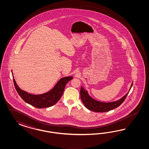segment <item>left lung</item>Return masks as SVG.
Here are the masks:
<instances>
[{"mask_svg": "<svg viewBox=\"0 0 149 149\" xmlns=\"http://www.w3.org/2000/svg\"><path fill=\"white\" fill-rule=\"evenodd\" d=\"M133 85V82L131 85V87ZM129 92L127 93L126 95H124L122 98L119 99L117 101L113 102L110 103H104L97 101L95 99H92L90 96L88 95L87 92L82 87H81L80 89V96L82 103L85 105L87 108L91 111H95V112H99V113H104L111 110L113 109L119 107L124 100L126 99L127 95H128Z\"/></svg>", "mask_w": 149, "mask_h": 149, "instance_id": "8db88e82", "label": "left lung"}]
</instances>
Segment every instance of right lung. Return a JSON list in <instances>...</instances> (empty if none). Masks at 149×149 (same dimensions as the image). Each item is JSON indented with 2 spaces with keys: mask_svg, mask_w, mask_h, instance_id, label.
<instances>
[{
  "mask_svg": "<svg viewBox=\"0 0 149 149\" xmlns=\"http://www.w3.org/2000/svg\"><path fill=\"white\" fill-rule=\"evenodd\" d=\"M72 78V77H67L61 79L52 90L39 95H31L21 90L14 79L13 80L16 90L25 102L37 108H44L53 106L58 101L63 95L66 84Z\"/></svg>",
  "mask_w": 149,
  "mask_h": 149,
  "instance_id": "right-lung-1",
  "label": "right lung"
}]
</instances>
